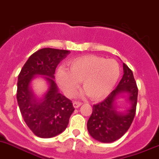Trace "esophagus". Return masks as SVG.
Masks as SVG:
<instances>
[{
	"mask_svg": "<svg viewBox=\"0 0 159 159\" xmlns=\"http://www.w3.org/2000/svg\"><path fill=\"white\" fill-rule=\"evenodd\" d=\"M81 105H82L81 102H73V107L76 108H76H79Z\"/></svg>",
	"mask_w": 159,
	"mask_h": 159,
	"instance_id": "1",
	"label": "esophagus"
}]
</instances>
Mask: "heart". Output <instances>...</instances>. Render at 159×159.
Masks as SVG:
<instances>
[{
    "instance_id": "obj_1",
    "label": "heart",
    "mask_w": 159,
    "mask_h": 159,
    "mask_svg": "<svg viewBox=\"0 0 159 159\" xmlns=\"http://www.w3.org/2000/svg\"><path fill=\"white\" fill-rule=\"evenodd\" d=\"M68 70L57 69L56 80L65 96L73 97L80 87V82L85 94L91 99L101 100L113 89L120 69L116 60H105L96 55H85L73 59L67 63Z\"/></svg>"
}]
</instances>
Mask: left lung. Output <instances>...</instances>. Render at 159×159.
I'll use <instances>...</instances> for the list:
<instances>
[{
	"label": "left lung",
	"instance_id": "obj_1",
	"mask_svg": "<svg viewBox=\"0 0 159 159\" xmlns=\"http://www.w3.org/2000/svg\"><path fill=\"white\" fill-rule=\"evenodd\" d=\"M123 76L116 88L102 102L93 106L87 122V129L94 139L111 143L120 139L130 127L136 109L138 88L132 71L123 63ZM121 98L129 104L119 111Z\"/></svg>",
	"mask_w": 159,
	"mask_h": 159
}]
</instances>
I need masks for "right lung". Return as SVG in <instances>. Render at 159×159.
Returning a JSON list of instances; mask_svg holds the SVG:
<instances>
[{
  "instance_id": "add662e5",
  "label": "right lung",
  "mask_w": 159,
  "mask_h": 159,
  "mask_svg": "<svg viewBox=\"0 0 159 159\" xmlns=\"http://www.w3.org/2000/svg\"><path fill=\"white\" fill-rule=\"evenodd\" d=\"M70 53L64 50L41 49L29 57L18 76L20 111L27 126L40 138H52L62 133L74 111L71 100L59 93L54 82L57 65ZM39 75L48 83V89L40 97L32 89V80Z\"/></svg>"
}]
</instances>
